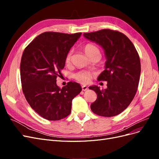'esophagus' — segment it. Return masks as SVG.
<instances>
[{
  "instance_id": "34e87169",
  "label": "esophagus",
  "mask_w": 159,
  "mask_h": 159,
  "mask_svg": "<svg viewBox=\"0 0 159 159\" xmlns=\"http://www.w3.org/2000/svg\"><path fill=\"white\" fill-rule=\"evenodd\" d=\"M81 88H82L83 91H86V90L88 89V87H87V86H85V85H83Z\"/></svg>"
}]
</instances>
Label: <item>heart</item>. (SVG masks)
<instances>
[{"instance_id":"obj_1","label":"heart","mask_w":159,"mask_h":159,"mask_svg":"<svg viewBox=\"0 0 159 159\" xmlns=\"http://www.w3.org/2000/svg\"><path fill=\"white\" fill-rule=\"evenodd\" d=\"M95 50H99L97 47L93 44H89L84 47V51L85 52L86 55L88 56ZM70 57H71V54L69 53V54L66 56V61H70ZM74 78L77 81H78L79 82L85 84H88L90 81L91 79V74L88 71H79L74 75Z\"/></svg>"}]
</instances>
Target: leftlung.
<instances>
[{
    "instance_id": "obj_1",
    "label": "left lung",
    "mask_w": 159,
    "mask_h": 159,
    "mask_svg": "<svg viewBox=\"0 0 159 159\" xmlns=\"http://www.w3.org/2000/svg\"><path fill=\"white\" fill-rule=\"evenodd\" d=\"M84 36L102 47L107 60L98 80L107 81V88H89L98 95L91 109L100 116H115L129 106L136 94L141 75L139 56L131 41L118 31L104 29L84 33Z\"/></svg>"
}]
</instances>
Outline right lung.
<instances>
[{
	"instance_id": "add662e5",
	"label": "right lung",
	"mask_w": 159,
	"mask_h": 159,
	"mask_svg": "<svg viewBox=\"0 0 159 159\" xmlns=\"http://www.w3.org/2000/svg\"><path fill=\"white\" fill-rule=\"evenodd\" d=\"M81 35V32H44L23 52L20 62L22 91L30 107L47 120L57 121L69 115L72 100L81 91V85L76 82L70 81L62 88L56 84L66 56Z\"/></svg>"
}]
</instances>
